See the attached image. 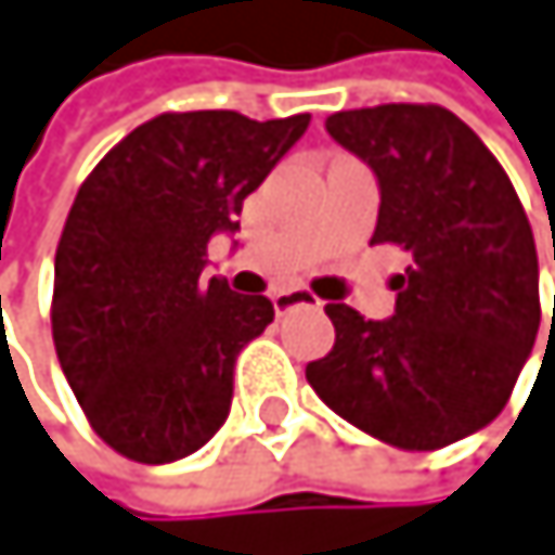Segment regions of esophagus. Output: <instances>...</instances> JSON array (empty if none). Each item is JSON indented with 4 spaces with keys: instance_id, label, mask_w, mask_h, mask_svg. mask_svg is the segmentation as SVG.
I'll return each instance as SVG.
<instances>
[{
    "instance_id": "esophagus-1",
    "label": "esophagus",
    "mask_w": 555,
    "mask_h": 555,
    "mask_svg": "<svg viewBox=\"0 0 555 555\" xmlns=\"http://www.w3.org/2000/svg\"><path fill=\"white\" fill-rule=\"evenodd\" d=\"M272 306H275V312H289V309H296V306H312V309H319L323 302H319V296H312L309 289H280V293H272Z\"/></svg>"
}]
</instances>
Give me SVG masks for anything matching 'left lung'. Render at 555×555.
Wrapping results in <instances>:
<instances>
[{
  "label": "left lung",
  "mask_w": 555,
  "mask_h": 555,
  "mask_svg": "<svg viewBox=\"0 0 555 555\" xmlns=\"http://www.w3.org/2000/svg\"><path fill=\"white\" fill-rule=\"evenodd\" d=\"M326 132L379 179L370 243L399 246L410 266L392 283V319L326 306L336 343L306 379L362 433L439 450L503 413L537 343L540 262L526 209L496 156L442 105L349 109Z\"/></svg>",
  "instance_id": "left-lung-1"
}]
</instances>
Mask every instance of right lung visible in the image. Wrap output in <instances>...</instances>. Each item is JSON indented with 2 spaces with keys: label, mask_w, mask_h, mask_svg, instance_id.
Returning <instances> with one entry per match:
<instances>
[{
  "label": "right lung",
  "mask_w": 555,
  "mask_h": 555,
  "mask_svg": "<svg viewBox=\"0 0 555 555\" xmlns=\"http://www.w3.org/2000/svg\"><path fill=\"white\" fill-rule=\"evenodd\" d=\"M309 116L163 113L99 159L55 246L52 343L95 436L132 463H172L229 416L240 349L272 323L266 296L206 280L212 232H236Z\"/></svg>",
  "instance_id": "obj_1"
}]
</instances>
